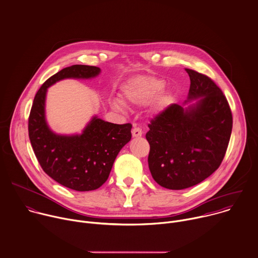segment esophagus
Returning <instances> with one entry per match:
<instances>
[{
    "label": "esophagus",
    "mask_w": 258,
    "mask_h": 258,
    "mask_svg": "<svg viewBox=\"0 0 258 258\" xmlns=\"http://www.w3.org/2000/svg\"><path fill=\"white\" fill-rule=\"evenodd\" d=\"M132 134H133V137H134V138H139V137H142L143 131H142L141 127L135 125L134 128H133V131H132Z\"/></svg>",
    "instance_id": "obj_1"
}]
</instances>
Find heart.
<instances>
[{
	"label": "heart",
	"mask_w": 258,
	"mask_h": 258,
	"mask_svg": "<svg viewBox=\"0 0 258 258\" xmlns=\"http://www.w3.org/2000/svg\"><path fill=\"white\" fill-rule=\"evenodd\" d=\"M165 82L155 77H138L123 88L124 98L134 105H145L155 99L164 89ZM115 108L121 109L122 103L113 101Z\"/></svg>",
	"instance_id": "obj_1"
}]
</instances>
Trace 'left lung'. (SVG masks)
<instances>
[{"label":"left lung","mask_w":258,"mask_h":258,"mask_svg":"<svg viewBox=\"0 0 258 258\" xmlns=\"http://www.w3.org/2000/svg\"><path fill=\"white\" fill-rule=\"evenodd\" d=\"M190 77L188 108L173 103L149 123V168L162 187L182 190L211 176L230 141L232 113L222 90L207 75L185 69ZM187 102V101H186Z\"/></svg>","instance_id":"1"}]
</instances>
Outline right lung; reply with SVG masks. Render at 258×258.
<instances>
[{
    "label": "right lung",
    "instance_id": "add662e5",
    "mask_svg": "<svg viewBox=\"0 0 258 258\" xmlns=\"http://www.w3.org/2000/svg\"><path fill=\"white\" fill-rule=\"evenodd\" d=\"M100 68L72 65L63 68L40 87L28 120L29 139L43 171L54 181L75 191H91L102 186L113 162L132 139V124H116L94 116L81 135L59 136L45 120V97L49 86L64 78H91Z\"/></svg>",
    "mask_w": 258,
    "mask_h": 258
}]
</instances>
